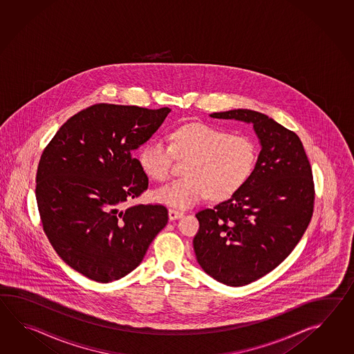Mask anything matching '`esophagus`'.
<instances>
[{"label":"esophagus","mask_w":354,"mask_h":354,"mask_svg":"<svg viewBox=\"0 0 354 354\" xmlns=\"http://www.w3.org/2000/svg\"><path fill=\"white\" fill-rule=\"evenodd\" d=\"M182 216H183V214L180 211L174 210V209L168 210V218H169V220H176V218H180Z\"/></svg>","instance_id":"obj_1"}]
</instances>
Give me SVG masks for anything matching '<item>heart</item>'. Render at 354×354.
I'll list each match as a JSON object with an SVG mask.
<instances>
[{"instance_id": "1", "label": "heart", "mask_w": 354, "mask_h": 354, "mask_svg": "<svg viewBox=\"0 0 354 354\" xmlns=\"http://www.w3.org/2000/svg\"><path fill=\"white\" fill-rule=\"evenodd\" d=\"M171 144L154 136L144 144L138 160L156 180L168 178L174 159L189 158L187 176L153 191V198L174 209H188L210 195L224 200L247 182L257 162V147L245 136L230 134L207 124L194 122L169 134Z\"/></svg>"}]
</instances>
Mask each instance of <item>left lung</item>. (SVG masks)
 Returning <instances> with one entry per match:
<instances>
[{
  "label": "left lung",
  "instance_id": "8db88e82",
  "mask_svg": "<svg viewBox=\"0 0 354 354\" xmlns=\"http://www.w3.org/2000/svg\"><path fill=\"white\" fill-rule=\"evenodd\" d=\"M252 122L262 149L247 182L227 200L196 214L197 262L212 279L244 286L274 270L300 241L314 211L313 171L300 138L247 109L211 113Z\"/></svg>",
  "mask_w": 354,
  "mask_h": 354
}]
</instances>
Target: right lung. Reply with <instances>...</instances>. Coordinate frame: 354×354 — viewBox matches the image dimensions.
<instances>
[{
	"label": "right lung",
	"mask_w": 354,
	"mask_h": 354,
	"mask_svg": "<svg viewBox=\"0 0 354 354\" xmlns=\"http://www.w3.org/2000/svg\"><path fill=\"white\" fill-rule=\"evenodd\" d=\"M171 109L96 104L68 119L46 145L37 172L43 230L57 254L87 279L107 283L143 261L166 226L163 205L124 203L148 188L133 151Z\"/></svg>",
	"instance_id": "obj_1"
}]
</instances>
